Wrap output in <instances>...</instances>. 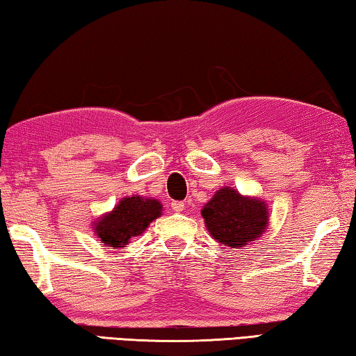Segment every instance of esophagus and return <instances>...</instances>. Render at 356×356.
I'll list each match as a JSON object with an SVG mask.
<instances>
[{
    "instance_id": "34e87169",
    "label": "esophagus",
    "mask_w": 356,
    "mask_h": 356,
    "mask_svg": "<svg viewBox=\"0 0 356 356\" xmlns=\"http://www.w3.org/2000/svg\"><path fill=\"white\" fill-rule=\"evenodd\" d=\"M171 209L174 210V212H184L185 204L182 201H172L171 202Z\"/></svg>"
}]
</instances>
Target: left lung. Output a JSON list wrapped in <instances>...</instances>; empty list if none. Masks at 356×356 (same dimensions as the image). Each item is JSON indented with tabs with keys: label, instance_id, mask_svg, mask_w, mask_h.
<instances>
[{
	"label": "left lung",
	"instance_id": "obj_1",
	"mask_svg": "<svg viewBox=\"0 0 356 356\" xmlns=\"http://www.w3.org/2000/svg\"><path fill=\"white\" fill-rule=\"evenodd\" d=\"M201 215L216 242L229 248H240L262 236L268 226L267 204L257 197L240 195L231 186L215 193Z\"/></svg>",
	"mask_w": 356,
	"mask_h": 356
}]
</instances>
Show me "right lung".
I'll use <instances>...</instances> for the list:
<instances>
[{
	"label": "right lung",
	"instance_id": "1",
	"mask_svg": "<svg viewBox=\"0 0 356 356\" xmlns=\"http://www.w3.org/2000/svg\"><path fill=\"white\" fill-rule=\"evenodd\" d=\"M161 204L141 196L124 197L110 213L94 221V232L111 248H124L131 237L141 236L146 227L161 215Z\"/></svg>",
	"mask_w": 356,
	"mask_h": 356
}]
</instances>
